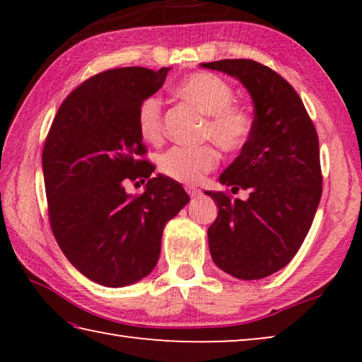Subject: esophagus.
Listing matches in <instances>:
<instances>
[{"instance_id": "esophagus-1", "label": "esophagus", "mask_w": 362, "mask_h": 362, "mask_svg": "<svg viewBox=\"0 0 362 362\" xmlns=\"http://www.w3.org/2000/svg\"><path fill=\"white\" fill-rule=\"evenodd\" d=\"M187 193L194 199V198H199V196H201V189L194 188V187H187Z\"/></svg>"}]
</instances>
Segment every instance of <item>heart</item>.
I'll return each mask as SVG.
<instances>
[{"label":"heart","mask_w":362,"mask_h":362,"mask_svg":"<svg viewBox=\"0 0 362 362\" xmlns=\"http://www.w3.org/2000/svg\"><path fill=\"white\" fill-rule=\"evenodd\" d=\"M177 94L207 115L204 137L223 150L243 148L252 134L254 121L246 108L235 103V89L214 73H194L177 86ZM139 131L146 140H158L163 132V103L158 95L142 100L137 115ZM164 175L182 183H196L217 168L218 153L211 145L198 148L173 146L159 156Z\"/></svg>","instance_id":"b5f03b06"}]
</instances>
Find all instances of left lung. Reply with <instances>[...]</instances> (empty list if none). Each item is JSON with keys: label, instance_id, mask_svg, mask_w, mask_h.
<instances>
[{"label": "left lung", "instance_id": "1", "mask_svg": "<svg viewBox=\"0 0 362 362\" xmlns=\"http://www.w3.org/2000/svg\"><path fill=\"white\" fill-rule=\"evenodd\" d=\"M236 78L252 97L254 127L240 156L220 174L231 199L206 192L218 216L209 230L211 257L238 279H262L279 272L302 246L322 194L320 142L296 89L255 60L226 59L201 64Z\"/></svg>", "mask_w": 362, "mask_h": 362}]
</instances>
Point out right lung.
<instances>
[{"instance_id":"add662e5","label":"right lung","mask_w":362,"mask_h":362,"mask_svg":"<svg viewBox=\"0 0 362 362\" xmlns=\"http://www.w3.org/2000/svg\"><path fill=\"white\" fill-rule=\"evenodd\" d=\"M170 69H113L90 76L62 102L42 148L49 223L66 259L107 287L137 283L153 272L163 230L189 198L179 182L146 159L139 107ZM147 180L139 197L127 180Z\"/></svg>"}]
</instances>
